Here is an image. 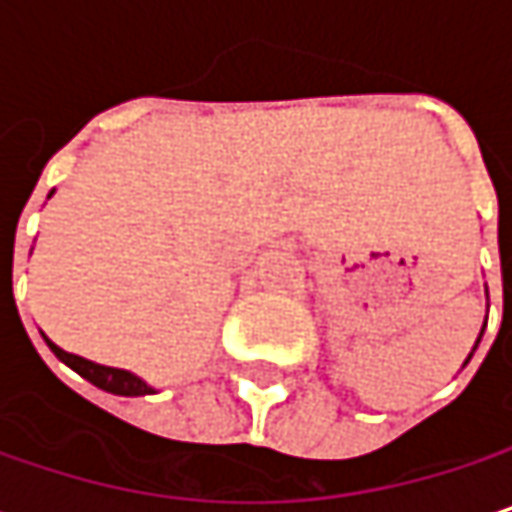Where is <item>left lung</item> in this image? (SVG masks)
Returning a JSON list of instances; mask_svg holds the SVG:
<instances>
[{"label":"left lung","instance_id":"8db88e82","mask_svg":"<svg viewBox=\"0 0 512 512\" xmlns=\"http://www.w3.org/2000/svg\"><path fill=\"white\" fill-rule=\"evenodd\" d=\"M483 329H486V323H483ZM483 329H480V335H477V344H480V338H483ZM477 344H474V350H477ZM474 350L468 353V358L474 356ZM468 358H465V364H468Z\"/></svg>","mask_w":512,"mask_h":512}]
</instances>
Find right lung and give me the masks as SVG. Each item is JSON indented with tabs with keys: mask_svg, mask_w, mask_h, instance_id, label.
Wrapping results in <instances>:
<instances>
[{
	"mask_svg": "<svg viewBox=\"0 0 512 512\" xmlns=\"http://www.w3.org/2000/svg\"><path fill=\"white\" fill-rule=\"evenodd\" d=\"M52 192H55V189H52ZM44 341H47V347L55 353L58 361H64V364H67L70 370H76L82 379H88L91 385H97V388H103V391H109V394H121V397H145V394H154V388H151L142 376L124 370V367H106V364H97V361L73 356V353L61 350L58 344H52L47 335H44Z\"/></svg>",
	"mask_w": 512,
	"mask_h": 512,
	"instance_id": "1",
	"label": "right lung"
}]
</instances>
